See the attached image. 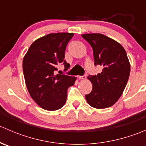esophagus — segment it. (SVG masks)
<instances>
[{"label": "esophagus", "instance_id": "esophagus-1", "mask_svg": "<svg viewBox=\"0 0 146 146\" xmlns=\"http://www.w3.org/2000/svg\"><path fill=\"white\" fill-rule=\"evenodd\" d=\"M86 76H78V78L80 80H85L86 79Z\"/></svg>", "mask_w": 146, "mask_h": 146}]
</instances>
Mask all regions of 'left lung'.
I'll use <instances>...</instances> for the list:
<instances>
[{
  "instance_id": "obj_1",
  "label": "left lung",
  "mask_w": 146,
  "mask_h": 146,
  "mask_svg": "<svg viewBox=\"0 0 146 146\" xmlns=\"http://www.w3.org/2000/svg\"><path fill=\"white\" fill-rule=\"evenodd\" d=\"M93 49L95 65L103 67L102 73L89 76L92 90L85 99L91 107L104 109L114 105L123 93L130 75V63L120 44L102 34L82 35Z\"/></svg>"
}]
</instances>
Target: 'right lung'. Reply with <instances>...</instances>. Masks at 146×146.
<instances>
[{
	"instance_id": "1",
	"label": "right lung",
	"mask_w": 146,
	"mask_h": 146,
	"mask_svg": "<svg viewBox=\"0 0 146 146\" xmlns=\"http://www.w3.org/2000/svg\"><path fill=\"white\" fill-rule=\"evenodd\" d=\"M73 33H51L32 44L23 58V68L26 86L31 98L40 107L55 111L64 107L67 90L74 85L76 77L54 74L57 65L65 70L69 64L64 60L66 45Z\"/></svg>"
}]
</instances>
